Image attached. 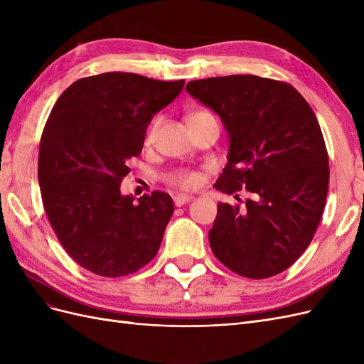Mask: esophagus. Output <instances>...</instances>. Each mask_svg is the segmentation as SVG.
Masks as SVG:
<instances>
[{
    "mask_svg": "<svg viewBox=\"0 0 364 364\" xmlns=\"http://www.w3.org/2000/svg\"><path fill=\"white\" fill-rule=\"evenodd\" d=\"M173 200H174V205H176V206H183L185 203L191 202L193 197H191V196H186V194H178V196L173 197Z\"/></svg>",
    "mask_w": 364,
    "mask_h": 364,
    "instance_id": "esophagus-1",
    "label": "esophagus"
}]
</instances>
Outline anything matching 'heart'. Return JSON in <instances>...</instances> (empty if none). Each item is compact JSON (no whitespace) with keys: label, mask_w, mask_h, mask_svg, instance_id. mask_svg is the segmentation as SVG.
<instances>
[{"label":"heart","mask_w":364,"mask_h":364,"mask_svg":"<svg viewBox=\"0 0 364 364\" xmlns=\"http://www.w3.org/2000/svg\"><path fill=\"white\" fill-rule=\"evenodd\" d=\"M197 115H211V114H209V112H197V114H194L191 117H197ZM158 127H159V121L158 119L153 121V124L149 127L147 135H146V142H147V144H150V142H153V139H155ZM167 182L170 185H173V186H178V188H182V190H193V188H196L197 185H199L200 176L197 174L196 171L178 170V171H174V173L167 176Z\"/></svg>","instance_id":"1"}]
</instances>
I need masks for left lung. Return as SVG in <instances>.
I'll use <instances>...</instances> for the list:
<instances>
[{
	"instance_id": "obj_1",
	"label": "left lung",
	"mask_w": 364,
	"mask_h": 364,
	"mask_svg": "<svg viewBox=\"0 0 364 364\" xmlns=\"http://www.w3.org/2000/svg\"><path fill=\"white\" fill-rule=\"evenodd\" d=\"M228 132V164L215 190L250 193L243 205L220 202L209 246L240 277L270 278L310 246L321 222L328 153L321 126L289 83L258 75H225L186 85Z\"/></svg>"
}]
</instances>
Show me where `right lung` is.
Returning <instances> with one entry per match:
<instances>
[{
	"label": "right lung",
	"instance_id": "1",
	"mask_svg": "<svg viewBox=\"0 0 364 364\" xmlns=\"http://www.w3.org/2000/svg\"><path fill=\"white\" fill-rule=\"evenodd\" d=\"M134 73L74 82L42 132L38 179L47 217L68 255L95 274L118 278L149 264L174 213L167 193L135 202L119 185L156 112L183 90Z\"/></svg>",
	"mask_w": 364,
	"mask_h": 364
}]
</instances>
